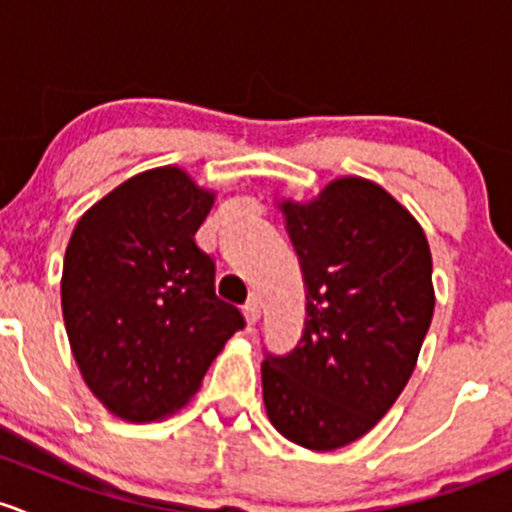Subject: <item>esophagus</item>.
I'll return each mask as SVG.
<instances>
[{"instance_id": "34e87169", "label": "esophagus", "mask_w": 512, "mask_h": 512, "mask_svg": "<svg viewBox=\"0 0 512 512\" xmlns=\"http://www.w3.org/2000/svg\"><path fill=\"white\" fill-rule=\"evenodd\" d=\"M241 313H244V318H246V325H256L258 323V318H261V305H258V300L256 298H251L249 303L244 305V308H241Z\"/></svg>"}]
</instances>
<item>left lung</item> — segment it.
I'll return each instance as SVG.
<instances>
[{
    "mask_svg": "<svg viewBox=\"0 0 512 512\" xmlns=\"http://www.w3.org/2000/svg\"><path fill=\"white\" fill-rule=\"evenodd\" d=\"M305 283V328L261 365L278 434L310 451L362 439L392 409L434 318L431 251L404 204L365 177L278 199Z\"/></svg>",
    "mask_w": 512,
    "mask_h": 512,
    "instance_id": "1",
    "label": "left lung"
}]
</instances>
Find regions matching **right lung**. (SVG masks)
<instances>
[{"mask_svg":"<svg viewBox=\"0 0 512 512\" xmlns=\"http://www.w3.org/2000/svg\"><path fill=\"white\" fill-rule=\"evenodd\" d=\"M214 202L217 192L182 167H155L98 199L68 239L61 308L73 360L123 421L179 412L244 328L239 308L214 293V261L194 244Z\"/></svg>","mask_w":512,"mask_h":512,"instance_id":"right-lung-1","label":"right lung"}]
</instances>
